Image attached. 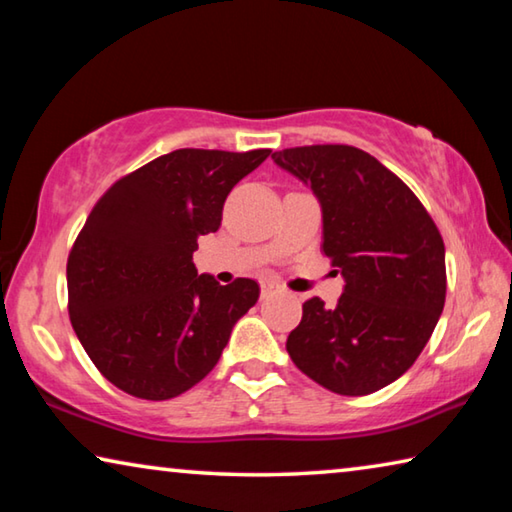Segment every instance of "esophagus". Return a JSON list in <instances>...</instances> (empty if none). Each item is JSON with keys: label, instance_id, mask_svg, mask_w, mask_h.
Returning <instances> with one entry per match:
<instances>
[{"label": "esophagus", "instance_id": "obj_1", "mask_svg": "<svg viewBox=\"0 0 512 512\" xmlns=\"http://www.w3.org/2000/svg\"><path fill=\"white\" fill-rule=\"evenodd\" d=\"M259 289H262V296H271V293L277 291L280 287H277V284L271 282V280H262V282H259Z\"/></svg>", "mask_w": 512, "mask_h": 512}]
</instances>
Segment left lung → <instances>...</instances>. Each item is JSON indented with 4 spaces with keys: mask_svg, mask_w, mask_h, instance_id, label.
I'll list each match as a JSON object with an SVG mask.
<instances>
[{
    "mask_svg": "<svg viewBox=\"0 0 512 512\" xmlns=\"http://www.w3.org/2000/svg\"><path fill=\"white\" fill-rule=\"evenodd\" d=\"M323 210V253L345 280L334 309L302 305L287 339L293 363L327 391L368 395L393 384L427 345L445 307V244L409 187L348 144L275 151Z\"/></svg>",
    "mask_w": 512,
    "mask_h": 512,
    "instance_id": "obj_1",
    "label": "left lung"
}]
</instances>
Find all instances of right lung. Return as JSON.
I'll return each instance as SVG.
<instances>
[{
  "label": "right lung",
  "instance_id": "obj_1",
  "mask_svg": "<svg viewBox=\"0 0 512 512\" xmlns=\"http://www.w3.org/2000/svg\"><path fill=\"white\" fill-rule=\"evenodd\" d=\"M268 149H178L119 178L85 221L67 259L69 320L94 366L140 400L196 386L255 305L259 284L221 287L198 275V237L216 232L223 203Z\"/></svg>",
  "mask_w": 512,
  "mask_h": 512
}]
</instances>
